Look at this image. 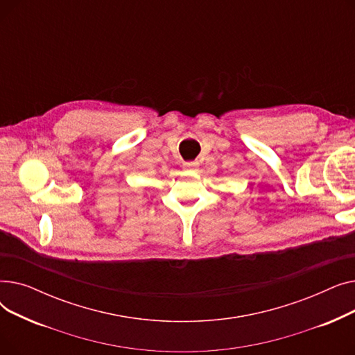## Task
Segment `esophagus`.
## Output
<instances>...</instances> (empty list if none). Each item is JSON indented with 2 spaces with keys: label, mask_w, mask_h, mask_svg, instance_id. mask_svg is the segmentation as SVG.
Listing matches in <instances>:
<instances>
[{
  "label": "esophagus",
  "mask_w": 355,
  "mask_h": 355,
  "mask_svg": "<svg viewBox=\"0 0 355 355\" xmlns=\"http://www.w3.org/2000/svg\"><path fill=\"white\" fill-rule=\"evenodd\" d=\"M197 168H198V162H185V164H184V170L196 171Z\"/></svg>",
  "instance_id": "obj_1"
}]
</instances>
